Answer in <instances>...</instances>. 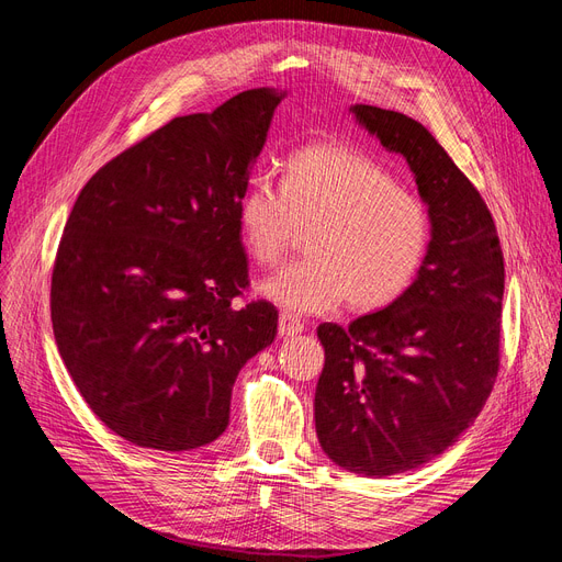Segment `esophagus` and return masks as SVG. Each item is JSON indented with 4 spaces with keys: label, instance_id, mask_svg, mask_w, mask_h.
I'll return each mask as SVG.
<instances>
[{
    "label": "esophagus",
    "instance_id": "1",
    "mask_svg": "<svg viewBox=\"0 0 562 562\" xmlns=\"http://www.w3.org/2000/svg\"><path fill=\"white\" fill-rule=\"evenodd\" d=\"M302 330H304V323L297 316L285 314V312L279 316V335L281 337H293V335H297Z\"/></svg>",
    "mask_w": 562,
    "mask_h": 562
}]
</instances>
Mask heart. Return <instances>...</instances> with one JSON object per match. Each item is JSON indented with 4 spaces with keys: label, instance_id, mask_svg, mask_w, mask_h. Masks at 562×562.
Masks as SVG:
<instances>
[{
    "label": "heart",
    "instance_id": "b5f03b06",
    "mask_svg": "<svg viewBox=\"0 0 562 562\" xmlns=\"http://www.w3.org/2000/svg\"><path fill=\"white\" fill-rule=\"evenodd\" d=\"M236 225L260 267L281 262L307 229L310 258L260 283L291 314H326L345 297L353 310L386 307L415 281L431 239L422 199L347 145L297 149L279 187L252 178L236 201Z\"/></svg>",
    "mask_w": 562,
    "mask_h": 562
}]
</instances>
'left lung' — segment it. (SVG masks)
<instances>
[{
    "mask_svg": "<svg viewBox=\"0 0 562 562\" xmlns=\"http://www.w3.org/2000/svg\"><path fill=\"white\" fill-rule=\"evenodd\" d=\"M349 112L411 166L431 223L398 300L316 330L318 443L337 467L384 479L443 454L483 411L499 370L504 255L483 196L427 128L394 110Z\"/></svg>",
    "mask_w": 562,
    "mask_h": 562,
    "instance_id": "8db88e82",
    "label": "left lung"
}]
</instances>
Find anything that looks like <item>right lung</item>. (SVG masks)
<instances>
[{
  "label": "right lung",
  "instance_id": "1",
  "mask_svg": "<svg viewBox=\"0 0 562 562\" xmlns=\"http://www.w3.org/2000/svg\"><path fill=\"white\" fill-rule=\"evenodd\" d=\"M283 98L262 87L176 116L100 168L67 217L56 345L83 401L133 446L213 443L239 370L274 342V304L232 300L248 285L236 201Z\"/></svg>",
  "mask_w": 562,
  "mask_h": 562
}]
</instances>
